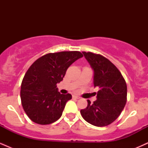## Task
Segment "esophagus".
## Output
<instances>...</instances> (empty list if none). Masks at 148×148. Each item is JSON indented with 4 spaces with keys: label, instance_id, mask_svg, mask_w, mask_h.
Masks as SVG:
<instances>
[{
    "label": "esophagus",
    "instance_id": "esophagus-1",
    "mask_svg": "<svg viewBox=\"0 0 148 148\" xmlns=\"http://www.w3.org/2000/svg\"><path fill=\"white\" fill-rule=\"evenodd\" d=\"M73 98H75V99H80V97H79V96H76V95H73Z\"/></svg>",
    "mask_w": 148,
    "mask_h": 148
}]
</instances>
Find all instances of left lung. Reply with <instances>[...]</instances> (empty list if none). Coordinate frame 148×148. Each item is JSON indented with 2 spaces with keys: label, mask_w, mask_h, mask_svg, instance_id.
I'll return each mask as SVG.
<instances>
[{
  "label": "left lung",
  "mask_w": 148,
  "mask_h": 148,
  "mask_svg": "<svg viewBox=\"0 0 148 148\" xmlns=\"http://www.w3.org/2000/svg\"><path fill=\"white\" fill-rule=\"evenodd\" d=\"M93 70V84L99 88L97 100L81 110L86 121L97 127H105L114 122L127 101V84L118 69L99 54L83 52Z\"/></svg>",
  "instance_id": "left-lung-1"
}]
</instances>
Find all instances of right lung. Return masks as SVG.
Wrapping results in <instances>:
<instances>
[{
	"mask_svg": "<svg viewBox=\"0 0 148 148\" xmlns=\"http://www.w3.org/2000/svg\"><path fill=\"white\" fill-rule=\"evenodd\" d=\"M82 57L79 51H62L46 54L32 64L21 87L22 106L32 121L49 125L60 118L72 95L60 94L56 84L69 66Z\"/></svg>",
	"mask_w": 148,
	"mask_h": 148,
	"instance_id": "1",
	"label": "right lung"
}]
</instances>
